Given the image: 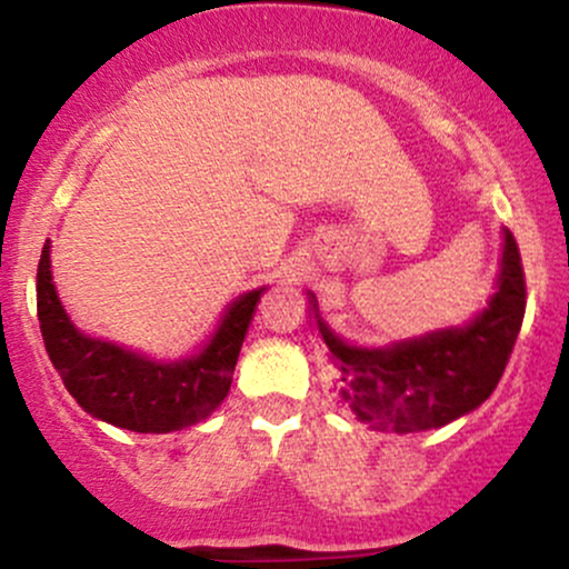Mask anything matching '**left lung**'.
I'll list each match as a JSON object with an SVG mask.
<instances>
[{"mask_svg": "<svg viewBox=\"0 0 569 569\" xmlns=\"http://www.w3.org/2000/svg\"><path fill=\"white\" fill-rule=\"evenodd\" d=\"M307 302L329 348L326 385L337 407L352 411L363 426L417 433L447 426L492 396L525 321L527 283L519 246L506 230L498 291L466 329L367 350L326 329L318 318L316 293Z\"/></svg>", "mask_w": 569, "mask_h": 569, "instance_id": "1", "label": "left lung"}]
</instances>
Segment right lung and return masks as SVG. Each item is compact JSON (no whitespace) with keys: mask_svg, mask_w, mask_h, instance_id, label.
<instances>
[{"mask_svg":"<svg viewBox=\"0 0 569 569\" xmlns=\"http://www.w3.org/2000/svg\"><path fill=\"white\" fill-rule=\"evenodd\" d=\"M262 291L230 307L217 337L198 358L154 363L112 342L80 335L58 302L50 276V246L37 267V316L44 350L84 411L136 433H171L206 420L230 393L232 371Z\"/></svg>","mask_w":569,"mask_h":569,"instance_id":"1","label":"right lung"}]
</instances>
